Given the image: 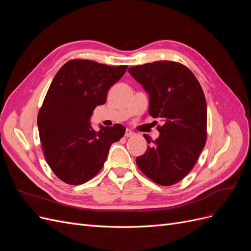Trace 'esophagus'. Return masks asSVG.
I'll return each instance as SVG.
<instances>
[{"mask_svg":"<svg viewBox=\"0 0 251 251\" xmlns=\"http://www.w3.org/2000/svg\"><path fill=\"white\" fill-rule=\"evenodd\" d=\"M135 133L133 132V131H131L130 130V128H126V137H131V136H133Z\"/></svg>","mask_w":251,"mask_h":251,"instance_id":"esophagus-1","label":"esophagus"}]
</instances>
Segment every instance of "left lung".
<instances>
[{
  "label": "left lung",
  "mask_w": 251,
  "mask_h": 251,
  "mask_svg": "<svg viewBox=\"0 0 251 251\" xmlns=\"http://www.w3.org/2000/svg\"><path fill=\"white\" fill-rule=\"evenodd\" d=\"M128 73L149 94V114L164 121L160 136L136 158L140 171L156 183H177L192 171L206 142L207 107L198 79L184 65L160 60L131 67Z\"/></svg>",
  "instance_id": "left-lung-1"
}]
</instances>
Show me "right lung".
<instances>
[{
    "label": "right lung",
    "mask_w": 251,
    "mask_h": 251,
    "mask_svg": "<svg viewBox=\"0 0 251 251\" xmlns=\"http://www.w3.org/2000/svg\"><path fill=\"white\" fill-rule=\"evenodd\" d=\"M126 66L111 67L88 59L67 62L53 78L37 116L45 159L66 183L82 184L101 170L112 143L120 140L126 127L116 124L91 126L90 117L107 100L109 89Z\"/></svg>",
    "instance_id": "1"
}]
</instances>
